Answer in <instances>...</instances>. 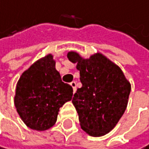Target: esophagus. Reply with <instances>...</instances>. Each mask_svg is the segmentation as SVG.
<instances>
[{
  "label": "esophagus",
  "mask_w": 149,
  "mask_h": 149,
  "mask_svg": "<svg viewBox=\"0 0 149 149\" xmlns=\"http://www.w3.org/2000/svg\"><path fill=\"white\" fill-rule=\"evenodd\" d=\"M70 85L72 86V88H73V92H75L76 91V81H71L70 82Z\"/></svg>",
  "instance_id": "1"
}]
</instances>
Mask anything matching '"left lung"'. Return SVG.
<instances>
[{
    "label": "left lung",
    "mask_w": 149,
    "mask_h": 149,
    "mask_svg": "<svg viewBox=\"0 0 149 149\" xmlns=\"http://www.w3.org/2000/svg\"><path fill=\"white\" fill-rule=\"evenodd\" d=\"M68 58L77 63L82 86L72 98L81 129L91 136H102L114 128L128 104L130 84L122 70L102 54L82 59L70 52Z\"/></svg>",
    "instance_id": "left-lung-1"
}]
</instances>
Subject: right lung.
I'll list each match as a JSON object with an SVG mask.
<instances>
[{
  "mask_svg": "<svg viewBox=\"0 0 149 149\" xmlns=\"http://www.w3.org/2000/svg\"><path fill=\"white\" fill-rule=\"evenodd\" d=\"M72 95V87L62 81L52 55L49 54L22 73L14 101L26 126L46 130L55 124L59 109L71 100Z\"/></svg>",
  "mask_w": 149,
  "mask_h": 149,
  "instance_id": "right-lung-1",
  "label": "right lung"
}]
</instances>
